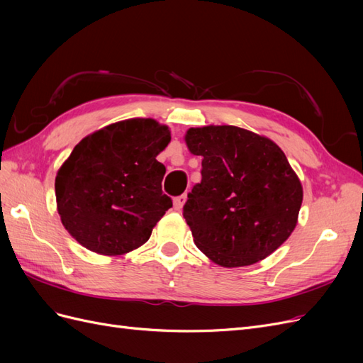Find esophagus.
<instances>
[{"instance_id":"1","label":"esophagus","mask_w":363,"mask_h":363,"mask_svg":"<svg viewBox=\"0 0 363 363\" xmlns=\"http://www.w3.org/2000/svg\"><path fill=\"white\" fill-rule=\"evenodd\" d=\"M186 200H188V194H182L177 199H174V208L175 211H182V207L184 206Z\"/></svg>"}]
</instances>
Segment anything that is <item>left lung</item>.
<instances>
[{"label": "left lung", "mask_w": 363, "mask_h": 363, "mask_svg": "<svg viewBox=\"0 0 363 363\" xmlns=\"http://www.w3.org/2000/svg\"><path fill=\"white\" fill-rule=\"evenodd\" d=\"M186 144L201 156V182L183 216L194 242L225 268L268 257L296 225L303 188L279 145L233 125L189 128Z\"/></svg>", "instance_id": "obj_1"}]
</instances>
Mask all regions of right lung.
Returning <instances> with one entry per match:
<instances>
[{
  "label": "right lung",
  "mask_w": 363,
  "mask_h": 363,
  "mask_svg": "<svg viewBox=\"0 0 363 363\" xmlns=\"http://www.w3.org/2000/svg\"><path fill=\"white\" fill-rule=\"evenodd\" d=\"M171 133L155 119H127L86 136L56 177L62 224L87 250L119 256L145 244L172 200L156 160Z\"/></svg>",
  "instance_id": "1"
}]
</instances>
